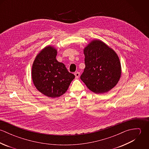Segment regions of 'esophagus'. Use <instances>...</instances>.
<instances>
[{
	"label": "esophagus",
	"instance_id": "esophagus-1",
	"mask_svg": "<svg viewBox=\"0 0 149 149\" xmlns=\"http://www.w3.org/2000/svg\"><path fill=\"white\" fill-rule=\"evenodd\" d=\"M74 75H75V76H76V78H79V77H80V73L79 72H76L75 73H74Z\"/></svg>",
	"mask_w": 149,
	"mask_h": 149
}]
</instances>
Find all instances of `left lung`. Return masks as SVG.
<instances>
[{
  "label": "left lung",
  "instance_id": "left-lung-1",
  "mask_svg": "<svg viewBox=\"0 0 149 149\" xmlns=\"http://www.w3.org/2000/svg\"><path fill=\"white\" fill-rule=\"evenodd\" d=\"M85 68L80 79L93 92H108L119 82L122 74L116 53L106 43L93 40L84 48Z\"/></svg>",
  "mask_w": 149,
  "mask_h": 149
}]
</instances>
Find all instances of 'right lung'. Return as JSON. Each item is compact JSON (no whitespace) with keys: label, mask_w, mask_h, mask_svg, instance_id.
I'll use <instances>...</instances> for the list:
<instances>
[{"label":"right lung","mask_w":149,"mask_h":149,"mask_svg":"<svg viewBox=\"0 0 149 149\" xmlns=\"http://www.w3.org/2000/svg\"><path fill=\"white\" fill-rule=\"evenodd\" d=\"M57 54L53 46H45L36 56L31 69L32 80L37 89L51 98L62 96L75 77L63 63L56 60Z\"/></svg>","instance_id":"add662e5"}]
</instances>
